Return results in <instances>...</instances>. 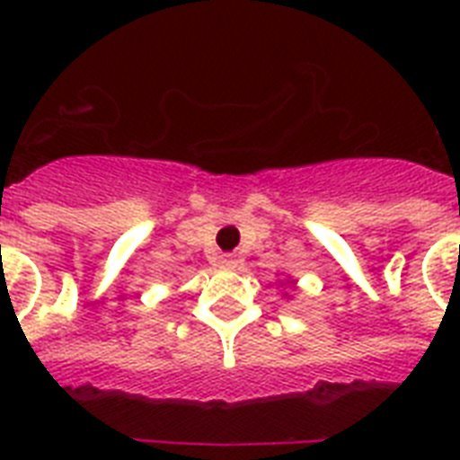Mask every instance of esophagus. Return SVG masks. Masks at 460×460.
Here are the masks:
<instances>
[{"instance_id": "esophagus-1", "label": "esophagus", "mask_w": 460, "mask_h": 460, "mask_svg": "<svg viewBox=\"0 0 460 460\" xmlns=\"http://www.w3.org/2000/svg\"><path fill=\"white\" fill-rule=\"evenodd\" d=\"M219 265H222V267H236V258H234V255H222V258H219Z\"/></svg>"}]
</instances>
